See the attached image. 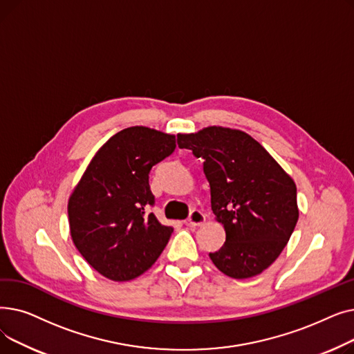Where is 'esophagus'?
Segmentation results:
<instances>
[{
    "label": "esophagus",
    "mask_w": 354,
    "mask_h": 354,
    "mask_svg": "<svg viewBox=\"0 0 354 354\" xmlns=\"http://www.w3.org/2000/svg\"><path fill=\"white\" fill-rule=\"evenodd\" d=\"M205 221H207V218H205V215H203L201 211H198V209H194L192 212H191V215H189V218L185 221V224H187L188 227H201V225H203L205 224Z\"/></svg>",
    "instance_id": "esophagus-1"
}]
</instances>
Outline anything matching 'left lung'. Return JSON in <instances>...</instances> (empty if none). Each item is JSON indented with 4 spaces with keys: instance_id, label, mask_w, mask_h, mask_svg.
I'll return each mask as SVG.
<instances>
[{
    "instance_id": "8db88e82",
    "label": "left lung",
    "mask_w": 354,
    "mask_h": 354,
    "mask_svg": "<svg viewBox=\"0 0 354 354\" xmlns=\"http://www.w3.org/2000/svg\"><path fill=\"white\" fill-rule=\"evenodd\" d=\"M178 146L205 160L211 207L225 230V244L209 254L214 266L235 280L266 271L299 221L294 179L243 130L208 126L178 133Z\"/></svg>"
}]
</instances>
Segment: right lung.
<instances>
[{"label":"right lung","instance_id":"add662e5","mask_svg":"<svg viewBox=\"0 0 354 354\" xmlns=\"http://www.w3.org/2000/svg\"><path fill=\"white\" fill-rule=\"evenodd\" d=\"M175 147V135L146 126L123 129L95 153L71 191L73 243L90 267L111 281L146 272L174 232L147 208L155 202L149 172Z\"/></svg>","mask_w":354,"mask_h":354}]
</instances>
